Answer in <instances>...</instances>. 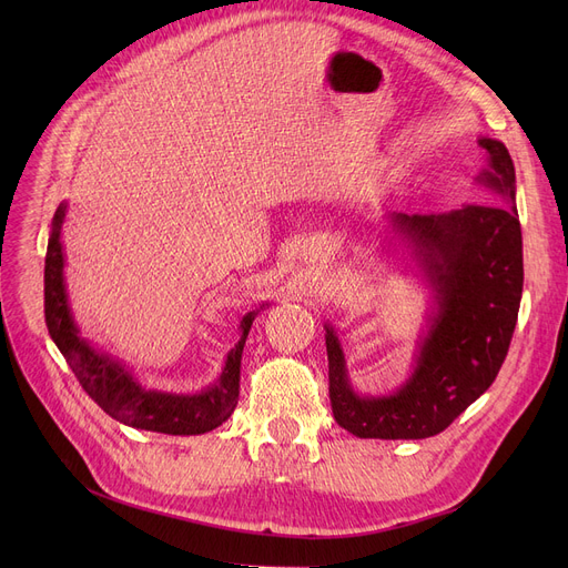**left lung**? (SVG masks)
<instances>
[{
	"instance_id": "obj_1",
	"label": "left lung",
	"mask_w": 568,
	"mask_h": 568,
	"mask_svg": "<svg viewBox=\"0 0 568 568\" xmlns=\"http://www.w3.org/2000/svg\"><path fill=\"white\" fill-rule=\"evenodd\" d=\"M490 193L449 214H394L392 225L428 278L437 311L409 379L392 396H359L347 379L334 326L326 329L334 419L356 437L424 439L454 424L495 382L523 296L516 168L499 140L481 138Z\"/></svg>"
}]
</instances>
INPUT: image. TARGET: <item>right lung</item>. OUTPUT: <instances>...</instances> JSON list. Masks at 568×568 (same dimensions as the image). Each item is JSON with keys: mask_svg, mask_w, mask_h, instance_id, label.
Masks as SVG:
<instances>
[{"mask_svg": "<svg viewBox=\"0 0 568 568\" xmlns=\"http://www.w3.org/2000/svg\"><path fill=\"white\" fill-rule=\"evenodd\" d=\"M64 216L67 204H59L52 219V232L45 253V324L54 345L64 354L67 364L75 373L89 398L119 424L140 430L165 435H202L225 424L239 400L242 352L257 311L244 315L242 341L230 349L225 368L216 384L206 386L202 394L193 396L144 389L140 382L133 379L124 364L112 359L110 354L97 352L84 338H80L64 285Z\"/></svg>", "mask_w": 568, "mask_h": 568, "instance_id": "obj_1", "label": "right lung"}]
</instances>
